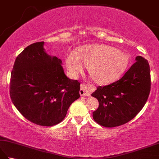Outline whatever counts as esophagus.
<instances>
[{
	"instance_id": "esophagus-1",
	"label": "esophagus",
	"mask_w": 159,
	"mask_h": 159,
	"mask_svg": "<svg viewBox=\"0 0 159 159\" xmlns=\"http://www.w3.org/2000/svg\"><path fill=\"white\" fill-rule=\"evenodd\" d=\"M93 90V87L91 85H88V84L82 83L80 85V95L81 96H89L90 93H92V91Z\"/></svg>"
}]
</instances>
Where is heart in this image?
Here are the masks:
<instances>
[{
  "label": "heart",
  "mask_w": 159,
  "mask_h": 159,
  "mask_svg": "<svg viewBox=\"0 0 159 159\" xmlns=\"http://www.w3.org/2000/svg\"><path fill=\"white\" fill-rule=\"evenodd\" d=\"M66 66L70 76L77 79L87 67L96 81L106 85L122 75L129 64L128 55L116 47L102 43L85 46L80 51H70L65 58Z\"/></svg>",
  "instance_id": "1"
}]
</instances>
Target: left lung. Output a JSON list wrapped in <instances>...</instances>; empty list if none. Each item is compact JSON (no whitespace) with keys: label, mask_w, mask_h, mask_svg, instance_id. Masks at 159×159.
I'll return each mask as SVG.
<instances>
[{"label":"left lung","mask_w":159,"mask_h":159,"mask_svg":"<svg viewBox=\"0 0 159 159\" xmlns=\"http://www.w3.org/2000/svg\"><path fill=\"white\" fill-rule=\"evenodd\" d=\"M135 61L120 80L98 87L92 94L99 102L93 118L101 126L111 128L126 124L146 104L151 86L149 63L141 56H137Z\"/></svg>","instance_id":"1"}]
</instances>
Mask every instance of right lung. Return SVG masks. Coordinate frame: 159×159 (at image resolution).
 Listing matches in <instances>:
<instances>
[{
	"mask_svg": "<svg viewBox=\"0 0 159 159\" xmlns=\"http://www.w3.org/2000/svg\"><path fill=\"white\" fill-rule=\"evenodd\" d=\"M43 45L44 42L32 43L17 57L10 97L26 119L52 126L65 118L71 104L79 98L80 83L66 76L62 61L49 55Z\"/></svg>",
	"mask_w": 159,
	"mask_h": 159,
	"instance_id": "obj_1",
	"label": "right lung"
}]
</instances>
